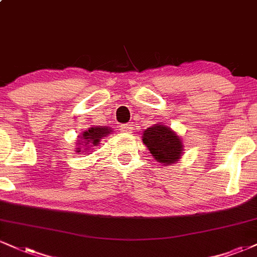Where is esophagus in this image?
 Instances as JSON below:
<instances>
[{
  "mask_svg": "<svg viewBox=\"0 0 257 257\" xmlns=\"http://www.w3.org/2000/svg\"><path fill=\"white\" fill-rule=\"evenodd\" d=\"M119 131L124 133V134H131L133 132V126L131 124H122L119 125Z\"/></svg>",
  "mask_w": 257,
  "mask_h": 257,
  "instance_id": "34e87169",
  "label": "esophagus"
}]
</instances>
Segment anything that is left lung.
<instances>
[{
  "instance_id": "1",
  "label": "left lung",
  "mask_w": 257,
  "mask_h": 257,
  "mask_svg": "<svg viewBox=\"0 0 257 257\" xmlns=\"http://www.w3.org/2000/svg\"><path fill=\"white\" fill-rule=\"evenodd\" d=\"M142 141L157 162L164 165L177 163L183 156L181 137L168 125L158 123L142 133Z\"/></svg>"
}]
</instances>
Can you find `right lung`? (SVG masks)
<instances>
[{"mask_svg": "<svg viewBox=\"0 0 257 257\" xmlns=\"http://www.w3.org/2000/svg\"><path fill=\"white\" fill-rule=\"evenodd\" d=\"M111 132H112V129L107 125H93L91 126V128L86 129V131L82 132L81 135L78 138L79 140L76 141V146H78V148H76L75 152L79 154L85 153L86 151L88 152V150H91V147L98 146L101 139L111 134Z\"/></svg>", "mask_w": 257, "mask_h": 257, "instance_id": "add662e5", "label": "right lung"}]
</instances>
